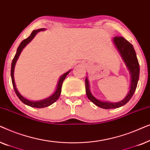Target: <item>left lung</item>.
I'll return each mask as SVG.
<instances>
[{"instance_id":"8db88e82","label":"left lung","mask_w":150,"mask_h":150,"mask_svg":"<svg viewBox=\"0 0 150 150\" xmlns=\"http://www.w3.org/2000/svg\"><path fill=\"white\" fill-rule=\"evenodd\" d=\"M113 43L130 74L131 83L130 91L124 99L121 100L119 102H116V103H112V102H102L96 99L90 91L89 83L87 77H86L85 79L86 93H87V98L96 106L104 108V109L117 108L125 105L132 97L137 87V83H138L139 78L140 68H139V61L137 59L136 52H135L132 45L123 37H115L113 38Z\"/></svg>"}]
</instances>
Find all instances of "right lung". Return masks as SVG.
Returning a JSON list of instances; mask_svg holds the SVG:
<instances>
[{
  "label": "right lung",
  "instance_id": "1",
  "mask_svg": "<svg viewBox=\"0 0 150 150\" xmlns=\"http://www.w3.org/2000/svg\"><path fill=\"white\" fill-rule=\"evenodd\" d=\"M44 28H40V29L38 30H33V32L30 34V35L25 40H24L22 42L20 43V46H18V48L17 49V51H16V54L14 57V58L12 61L11 63V81H12V84H13V87L14 89V91H15L16 95L18 97V98L21 100V101L23 102L24 104H26V105L31 106V107H35V108H44V107H47V106L51 105L54 103V102H56L58 98L60 96L61 92V87H62V84L63 82L64 81L65 78H66L67 75L69 73V71L71 70H69L67 71V72L65 73L64 74L61 76L59 79V81L58 82V84H57V87L56 91L54 93L52 94V96H50V97L46 98V99L40 100V101H30L27 99H26L25 98H24L21 94L19 93V91H18L17 88H16V84H15V81H14V77H13V74H14V68H15V65L16 63V61H17L18 57H19L20 53H21L22 50H23V48L25 47L26 45H27L28 43H29L30 41H31L34 38V37L35 36V35L38 33V32L41 31V30H44Z\"/></svg>",
  "mask_w": 150,
  "mask_h": 150
}]
</instances>
